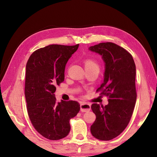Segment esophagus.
I'll return each instance as SVG.
<instances>
[{
  "instance_id": "1",
  "label": "esophagus",
  "mask_w": 157,
  "mask_h": 157,
  "mask_svg": "<svg viewBox=\"0 0 157 157\" xmlns=\"http://www.w3.org/2000/svg\"><path fill=\"white\" fill-rule=\"evenodd\" d=\"M91 109V105L88 103H80V111L82 112H87L89 111Z\"/></svg>"
}]
</instances>
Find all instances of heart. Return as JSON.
Here are the masks:
<instances>
[{"label":"heart","instance_id":"1","mask_svg":"<svg viewBox=\"0 0 157 157\" xmlns=\"http://www.w3.org/2000/svg\"><path fill=\"white\" fill-rule=\"evenodd\" d=\"M85 69H90V68H98L99 69V65L92 59H86L84 61Z\"/></svg>","mask_w":157,"mask_h":157}]
</instances>
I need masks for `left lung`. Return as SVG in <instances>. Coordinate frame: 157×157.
<instances>
[{"label":"left lung","mask_w":157,"mask_h":157,"mask_svg":"<svg viewBox=\"0 0 157 157\" xmlns=\"http://www.w3.org/2000/svg\"><path fill=\"white\" fill-rule=\"evenodd\" d=\"M89 50L101 56L105 63L103 80L97 91L109 97L105 107L93 103L96 116L90 127L96 139L109 141L120 135L129 123L136 101V65L132 55L120 46L103 42Z\"/></svg>","instance_id":"1"}]
</instances>
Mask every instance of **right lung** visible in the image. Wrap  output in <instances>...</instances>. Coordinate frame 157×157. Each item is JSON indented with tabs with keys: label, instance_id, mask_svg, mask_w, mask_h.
<instances>
[{
	"label": "right lung",
	"instance_id": "obj_1",
	"mask_svg": "<svg viewBox=\"0 0 157 157\" xmlns=\"http://www.w3.org/2000/svg\"><path fill=\"white\" fill-rule=\"evenodd\" d=\"M79 44H52L35 51L26 65L25 96L30 121L40 135L50 140L67 136L69 121L80 111L75 101H56V86L65 79L68 60Z\"/></svg>",
	"mask_w": 157,
	"mask_h": 157
}]
</instances>
